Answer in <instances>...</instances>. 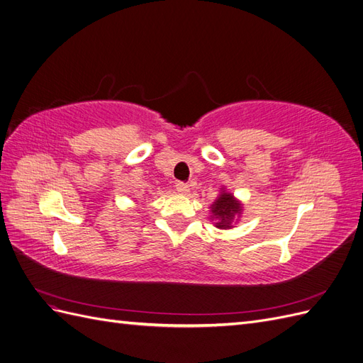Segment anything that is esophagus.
Wrapping results in <instances>:
<instances>
[{"mask_svg":"<svg viewBox=\"0 0 363 363\" xmlns=\"http://www.w3.org/2000/svg\"><path fill=\"white\" fill-rule=\"evenodd\" d=\"M175 189H177L180 194H188L189 192V184L183 183V182H177V183H175Z\"/></svg>","mask_w":363,"mask_h":363,"instance_id":"esophagus-1","label":"esophagus"}]
</instances>
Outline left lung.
I'll list each match as a JSON object with an SVG mask.
<instances>
[{
  "label": "left lung",
  "instance_id": "1",
  "mask_svg": "<svg viewBox=\"0 0 363 363\" xmlns=\"http://www.w3.org/2000/svg\"><path fill=\"white\" fill-rule=\"evenodd\" d=\"M240 204L233 199L232 194H223L218 196V200L212 204V213L218 219L216 227L218 228H230L235 221L236 215L240 213Z\"/></svg>",
  "mask_w": 363,
  "mask_h": 363
}]
</instances>
